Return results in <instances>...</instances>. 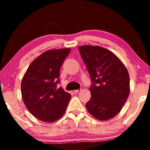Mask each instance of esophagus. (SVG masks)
Here are the masks:
<instances>
[{
  "instance_id": "obj_1",
  "label": "esophagus",
  "mask_w": 150,
  "mask_h": 150,
  "mask_svg": "<svg viewBox=\"0 0 150 150\" xmlns=\"http://www.w3.org/2000/svg\"><path fill=\"white\" fill-rule=\"evenodd\" d=\"M74 91V93H79V92H81V89H78V90H74L73 91Z\"/></svg>"
}]
</instances>
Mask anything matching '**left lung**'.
Masks as SVG:
<instances>
[{"label": "left lung", "instance_id": "1", "mask_svg": "<svg viewBox=\"0 0 150 150\" xmlns=\"http://www.w3.org/2000/svg\"><path fill=\"white\" fill-rule=\"evenodd\" d=\"M92 81L91 99L86 108L99 120H109L120 112L130 94V77L116 55L98 45L78 47Z\"/></svg>", "mask_w": 150, "mask_h": 150}]
</instances>
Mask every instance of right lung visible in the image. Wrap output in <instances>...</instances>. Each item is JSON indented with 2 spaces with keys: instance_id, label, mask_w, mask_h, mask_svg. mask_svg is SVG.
<instances>
[{
  "instance_id": "right-lung-1",
  "label": "right lung",
  "mask_w": 150,
  "mask_h": 150,
  "mask_svg": "<svg viewBox=\"0 0 150 150\" xmlns=\"http://www.w3.org/2000/svg\"><path fill=\"white\" fill-rule=\"evenodd\" d=\"M70 52V48L46 51L33 61L22 78V100L40 120L52 122L65 112L71 95L56 88L61 67Z\"/></svg>"
}]
</instances>
